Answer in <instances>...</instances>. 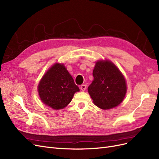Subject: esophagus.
<instances>
[{
	"instance_id": "esophagus-1",
	"label": "esophagus",
	"mask_w": 159,
	"mask_h": 159,
	"mask_svg": "<svg viewBox=\"0 0 159 159\" xmlns=\"http://www.w3.org/2000/svg\"><path fill=\"white\" fill-rule=\"evenodd\" d=\"M80 89H81V91H85V89H86V85H85V84L81 85L80 86Z\"/></svg>"
}]
</instances>
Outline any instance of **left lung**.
Listing matches in <instances>:
<instances>
[{"label": "left lung", "instance_id": "left-lung-1", "mask_svg": "<svg viewBox=\"0 0 159 159\" xmlns=\"http://www.w3.org/2000/svg\"><path fill=\"white\" fill-rule=\"evenodd\" d=\"M93 76L94 80L88 90L96 106L108 109L122 102L127 91L125 80L112 62H96Z\"/></svg>", "mask_w": 159, "mask_h": 159}]
</instances>
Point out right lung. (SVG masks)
I'll list each match as a JSON object with an SVG mask.
<instances>
[{"label":"right lung","instance_id":"obj_1","mask_svg":"<svg viewBox=\"0 0 159 159\" xmlns=\"http://www.w3.org/2000/svg\"><path fill=\"white\" fill-rule=\"evenodd\" d=\"M42 102L54 109L67 106L79 88L63 64H55L43 76L38 85Z\"/></svg>","mask_w":159,"mask_h":159}]
</instances>
